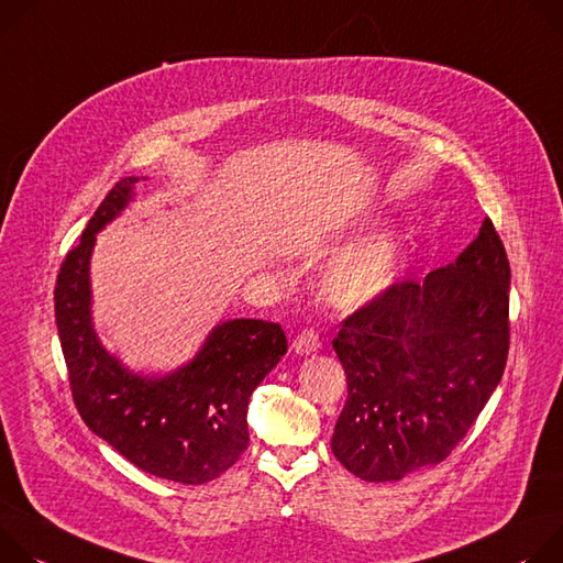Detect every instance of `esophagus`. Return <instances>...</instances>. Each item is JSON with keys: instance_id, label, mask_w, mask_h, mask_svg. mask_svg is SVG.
Listing matches in <instances>:
<instances>
[{"instance_id": "esophagus-1", "label": "esophagus", "mask_w": 563, "mask_h": 563, "mask_svg": "<svg viewBox=\"0 0 563 563\" xmlns=\"http://www.w3.org/2000/svg\"><path fill=\"white\" fill-rule=\"evenodd\" d=\"M320 349V333L316 329H303L295 340H292V351L299 355H310Z\"/></svg>"}]
</instances>
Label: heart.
Listing matches in <instances>:
<instances>
[{"mask_svg":"<svg viewBox=\"0 0 563 563\" xmlns=\"http://www.w3.org/2000/svg\"><path fill=\"white\" fill-rule=\"evenodd\" d=\"M402 245L394 234L371 236L331 262L324 273L327 297L342 308H357L380 297L400 275Z\"/></svg>","mask_w":563,"mask_h":563,"instance_id":"obj_1","label":"heart"}]
</instances>
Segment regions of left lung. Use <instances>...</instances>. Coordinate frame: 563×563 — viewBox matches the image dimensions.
<instances>
[{
	"instance_id": "obj_1",
	"label": "left lung",
	"mask_w": 563,
	"mask_h": 563,
	"mask_svg": "<svg viewBox=\"0 0 563 563\" xmlns=\"http://www.w3.org/2000/svg\"><path fill=\"white\" fill-rule=\"evenodd\" d=\"M333 349L349 383L335 459L371 483L445 461L508 362L510 262L492 219L454 264L353 310Z\"/></svg>"
}]
</instances>
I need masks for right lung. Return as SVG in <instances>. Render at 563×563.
I'll use <instances>...</instances> for the list:
<instances>
[{
    "label": "right lung",
    "mask_w": 563,
    "mask_h": 563,
    "mask_svg": "<svg viewBox=\"0 0 563 563\" xmlns=\"http://www.w3.org/2000/svg\"><path fill=\"white\" fill-rule=\"evenodd\" d=\"M139 178L118 180L89 219L55 282V324L69 387L87 427L118 454L158 478L203 485L247 448V400L288 351L279 324L232 320L201 353L161 380L134 376L109 355L91 327L89 257L96 232L132 199Z\"/></svg>",
    "instance_id": "obj_1"
}]
</instances>
